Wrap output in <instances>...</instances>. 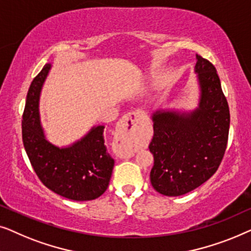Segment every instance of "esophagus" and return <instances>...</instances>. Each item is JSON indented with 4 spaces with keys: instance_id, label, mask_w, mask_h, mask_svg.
Segmentation results:
<instances>
[{
    "instance_id": "34e87169",
    "label": "esophagus",
    "mask_w": 251,
    "mask_h": 251,
    "mask_svg": "<svg viewBox=\"0 0 251 251\" xmlns=\"http://www.w3.org/2000/svg\"><path fill=\"white\" fill-rule=\"evenodd\" d=\"M141 115L137 112H129L122 119L119 135H121V144L118 146L117 154L121 158H129L133 156L134 149L132 146V135L137 129L140 124Z\"/></svg>"
}]
</instances>
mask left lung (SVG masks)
Listing matches in <instances>:
<instances>
[{
	"instance_id": "left-lung-1",
	"label": "left lung",
	"mask_w": 251,
	"mask_h": 251,
	"mask_svg": "<svg viewBox=\"0 0 251 251\" xmlns=\"http://www.w3.org/2000/svg\"><path fill=\"white\" fill-rule=\"evenodd\" d=\"M195 72L200 87L195 110L152 114L150 181L164 196L178 197L200 186L216 173L226 150L230 110L216 68L197 54Z\"/></svg>"
}]
</instances>
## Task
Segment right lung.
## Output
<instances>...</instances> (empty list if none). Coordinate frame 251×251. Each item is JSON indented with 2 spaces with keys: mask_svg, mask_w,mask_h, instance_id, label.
Wrapping results in <instances>:
<instances>
[{
  "mask_svg": "<svg viewBox=\"0 0 251 251\" xmlns=\"http://www.w3.org/2000/svg\"><path fill=\"white\" fill-rule=\"evenodd\" d=\"M51 63L35 77L23 115V142L41 182L56 195L75 201L94 200L107 190L115 160L104 146V126L92 127L72 146L59 148L45 139L38 100Z\"/></svg>",
  "mask_w": 251,
  "mask_h": 251,
  "instance_id": "1",
  "label": "right lung"
}]
</instances>
